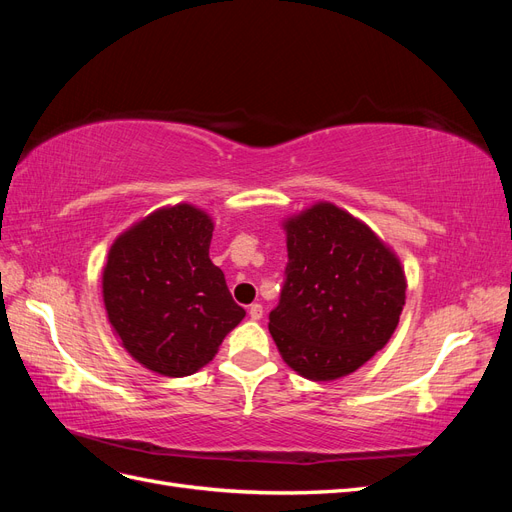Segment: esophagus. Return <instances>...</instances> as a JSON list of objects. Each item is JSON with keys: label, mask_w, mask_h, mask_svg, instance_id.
<instances>
[{"label": "esophagus", "mask_w": 512, "mask_h": 512, "mask_svg": "<svg viewBox=\"0 0 512 512\" xmlns=\"http://www.w3.org/2000/svg\"><path fill=\"white\" fill-rule=\"evenodd\" d=\"M250 318L252 320H260L262 318V305L260 303H252L250 305Z\"/></svg>", "instance_id": "esophagus-1"}]
</instances>
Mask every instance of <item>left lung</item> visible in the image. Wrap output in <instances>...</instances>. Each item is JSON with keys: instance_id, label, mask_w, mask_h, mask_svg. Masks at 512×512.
Returning a JSON list of instances; mask_svg holds the SVG:
<instances>
[{"instance_id": "1", "label": "left lung", "mask_w": 512, "mask_h": 512, "mask_svg": "<svg viewBox=\"0 0 512 512\" xmlns=\"http://www.w3.org/2000/svg\"><path fill=\"white\" fill-rule=\"evenodd\" d=\"M282 226L288 265L269 314L273 342L299 376L344 378L393 337L406 305L404 267L365 222L327 200Z\"/></svg>"}]
</instances>
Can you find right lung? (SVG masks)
<instances>
[{
    "label": "right lung",
    "mask_w": 512,
    "mask_h": 512,
    "mask_svg": "<svg viewBox=\"0 0 512 512\" xmlns=\"http://www.w3.org/2000/svg\"><path fill=\"white\" fill-rule=\"evenodd\" d=\"M211 237V215L179 203L134 222L108 250V322L132 359L160 376L196 374L245 318L209 258Z\"/></svg>",
    "instance_id": "right-lung-1"
}]
</instances>
